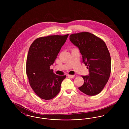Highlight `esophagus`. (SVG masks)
I'll return each mask as SVG.
<instances>
[{
	"label": "esophagus",
	"instance_id": "esophagus-1",
	"mask_svg": "<svg viewBox=\"0 0 129 129\" xmlns=\"http://www.w3.org/2000/svg\"><path fill=\"white\" fill-rule=\"evenodd\" d=\"M68 76L70 78H73L74 77V75H68Z\"/></svg>",
	"mask_w": 129,
	"mask_h": 129
}]
</instances>
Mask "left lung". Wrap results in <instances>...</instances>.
<instances>
[{"mask_svg":"<svg viewBox=\"0 0 129 129\" xmlns=\"http://www.w3.org/2000/svg\"><path fill=\"white\" fill-rule=\"evenodd\" d=\"M70 40L79 49L82 61L89 71L88 75L82 76L84 83L79 89L89 96L98 94L110 75L111 59L106 44L100 38L87 32L72 34Z\"/></svg>","mask_w":129,"mask_h":129,"instance_id":"obj_1","label":"left lung"}]
</instances>
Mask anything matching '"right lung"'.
I'll return each instance as SVG.
<instances>
[{"label": "right lung", "instance_id": "obj_1", "mask_svg": "<svg viewBox=\"0 0 129 129\" xmlns=\"http://www.w3.org/2000/svg\"><path fill=\"white\" fill-rule=\"evenodd\" d=\"M69 34L51 35L37 38L29 47L26 63V73L31 88L43 100L54 98L60 90L66 76H59L50 69Z\"/></svg>", "mask_w": 129, "mask_h": 129}]
</instances>
